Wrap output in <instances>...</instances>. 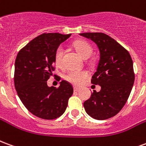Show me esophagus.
Returning a JSON list of instances; mask_svg holds the SVG:
<instances>
[{"label": "esophagus", "instance_id": "34e87169", "mask_svg": "<svg viewBox=\"0 0 146 146\" xmlns=\"http://www.w3.org/2000/svg\"><path fill=\"white\" fill-rule=\"evenodd\" d=\"M80 88H77V87H73V91L74 92H79Z\"/></svg>", "mask_w": 146, "mask_h": 146}]
</instances>
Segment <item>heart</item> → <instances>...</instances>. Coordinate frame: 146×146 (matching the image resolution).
I'll return each instance as SVG.
<instances>
[{
  "label": "heart",
  "mask_w": 146,
  "mask_h": 146,
  "mask_svg": "<svg viewBox=\"0 0 146 146\" xmlns=\"http://www.w3.org/2000/svg\"><path fill=\"white\" fill-rule=\"evenodd\" d=\"M73 48H75L76 52L84 59H87L92 54V47L90 44L83 40H76L73 44ZM64 49L60 46L57 48L54 54V62L58 67L62 66L63 61ZM88 77V73L85 71H77V70H71L64 76V79L74 85H80Z\"/></svg>",
  "instance_id": "1"
}]
</instances>
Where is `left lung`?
Listing matches in <instances>:
<instances>
[{
  "instance_id": "8db88e82",
  "label": "left lung",
  "mask_w": 146,
  "mask_h": 146,
  "mask_svg": "<svg viewBox=\"0 0 146 146\" xmlns=\"http://www.w3.org/2000/svg\"><path fill=\"white\" fill-rule=\"evenodd\" d=\"M97 44L100 53L92 83L101 87L84 102L86 113L95 119H106L121 110L135 82L133 62L129 52L119 43L102 33H80Z\"/></svg>"
}]
</instances>
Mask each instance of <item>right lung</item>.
<instances>
[{
	"mask_svg": "<svg viewBox=\"0 0 146 146\" xmlns=\"http://www.w3.org/2000/svg\"><path fill=\"white\" fill-rule=\"evenodd\" d=\"M71 34L43 33L28 43L18 53L15 62V88L25 107L34 116L53 119L66 110L73 88L66 80L59 87L47 84L54 70V54Z\"/></svg>",
	"mask_w": 146,
	"mask_h": 146,
	"instance_id": "1",
	"label": "right lung"
}]
</instances>
